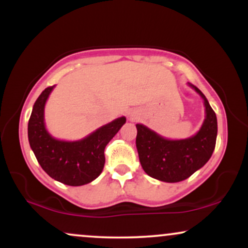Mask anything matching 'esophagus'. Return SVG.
Wrapping results in <instances>:
<instances>
[{"label":"esophagus","instance_id":"1","mask_svg":"<svg viewBox=\"0 0 248 248\" xmlns=\"http://www.w3.org/2000/svg\"><path fill=\"white\" fill-rule=\"evenodd\" d=\"M129 119H130V120H135V119H136V116H135V115H133V114H132V115H130V116H129Z\"/></svg>","mask_w":248,"mask_h":248}]
</instances>
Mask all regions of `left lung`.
<instances>
[{
    "instance_id": "1",
    "label": "left lung",
    "mask_w": 248,
    "mask_h": 248,
    "mask_svg": "<svg viewBox=\"0 0 248 248\" xmlns=\"http://www.w3.org/2000/svg\"><path fill=\"white\" fill-rule=\"evenodd\" d=\"M203 98L205 120L196 135L184 140H167L143 124H136V148L140 163L150 177L168 183L184 181L211 157L217 140V116L205 95L189 84Z\"/></svg>"
}]
</instances>
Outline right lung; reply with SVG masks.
<instances>
[{
	"label": "right lung",
	"mask_w": 248,
	"mask_h": 248,
	"mask_svg": "<svg viewBox=\"0 0 248 248\" xmlns=\"http://www.w3.org/2000/svg\"><path fill=\"white\" fill-rule=\"evenodd\" d=\"M55 86L45 88L33 105L28 124V138L37 161L45 172L56 181L71 186L91 183L105 166V148L126 124V118L116 119L79 141H61L47 133L44 124V107Z\"/></svg>",
	"instance_id": "1"
}]
</instances>
